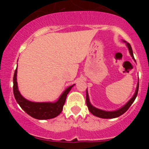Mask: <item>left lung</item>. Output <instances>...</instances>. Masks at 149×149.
Segmentation results:
<instances>
[{
    "label": "left lung",
    "instance_id": "8db88e82",
    "mask_svg": "<svg viewBox=\"0 0 149 149\" xmlns=\"http://www.w3.org/2000/svg\"><path fill=\"white\" fill-rule=\"evenodd\" d=\"M127 47H128L129 52H130L132 58L135 60L134 56H133V49H132L131 46H130V45L129 44V43H127ZM139 84H138L137 88H136L135 94L133 95V97L130 99V101L126 104L125 106H123V107L120 108V109H118V110H116V111H113V112H107V111L101 110V109H97V108L93 107L89 102V99H88V93H87V91H86V105H87V107H88V109H89L90 112H91V114H93L94 115H95V116L99 117V118H105V119L115 118H118V117L120 116V115H123V114H124L125 112L126 111L129 109V107L131 106L132 104L133 103V102H134L135 100H136V97H137V95H138V91H139Z\"/></svg>",
    "mask_w": 149,
    "mask_h": 149
}]
</instances>
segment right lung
<instances>
[{
	"label": "right lung",
	"mask_w": 149,
	"mask_h": 149,
	"mask_svg": "<svg viewBox=\"0 0 149 149\" xmlns=\"http://www.w3.org/2000/svg\"><path fill=\"white\" fill-rule=\"evenodd\" d=\"M16 74L17 68L15 70L13 79V94L16 102L23 110H24L31 117L38 120L51 119L60 115L63 110L66 97L74 84L66 88L56 102H32L24 98L19 93L16 81Z\"/></svg>",
	"instance_id": "1"
}]
</instances>
